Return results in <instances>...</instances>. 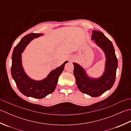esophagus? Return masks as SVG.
Instances as JSON below:
<instances>
[{
	"mask_svg": "<svg viewBox=\"0 0 131 131\" xmlns=\"http://www.w3.org/2000/svg\"><path fill=\"white\" fill-rule=\"evenodd\" d=\"M70 61H72V60H70Z\"/></svg>",
	"mask_w": 131,
	"mask_h": 131,
	"instance_id": "34e87169",
	"label": "esophagus"
}]
</instances>
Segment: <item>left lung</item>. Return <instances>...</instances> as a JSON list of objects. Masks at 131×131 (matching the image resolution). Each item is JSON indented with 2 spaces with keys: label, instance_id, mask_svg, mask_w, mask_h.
<instances>
[{
  "label": "left lung",
  "instance_id": "8db88e82",
  "mask_svg": "<svg viewBox=\"0 0 131 131\" xmlns=\"http://www.w3.org/2000/svg\"><path fill=\"white\" fill-rule=\"evenodd\" d=\"M91 39L105 53L106 62L104 73L99 78H90L81 66L74 62V75L80 91L96 97L109 90L114 84L118 60L112 41L102 32L93 30Z\"/></svg>",
  "mask_w": 131,
  "mask_h": 131
}]
</instances>
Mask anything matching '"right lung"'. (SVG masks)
I'll return each mask as SVG.
<instances>
[{
  "label": "right lung",
  "instance_id": "right-lung-1",
  "mask_svg": "<svg viewBox=\"0 0 131 131\" xmlns=\"http://www.w3.org/2000/svg\"><path fill=\"white\" fill-rule=\"evenodd\" d=\"M43 35L41 33H31L22 38L13 49L11 67V75L19 91L27 97L39 99L44 98L54 91L58 77L63 70L65 64L68 62V61H65L41 80H34L27 76L22 65L21 54L30 41Z\"/></svg>",
  "mask_w": 131,
  "mask_h": 131
}]
</instances>
